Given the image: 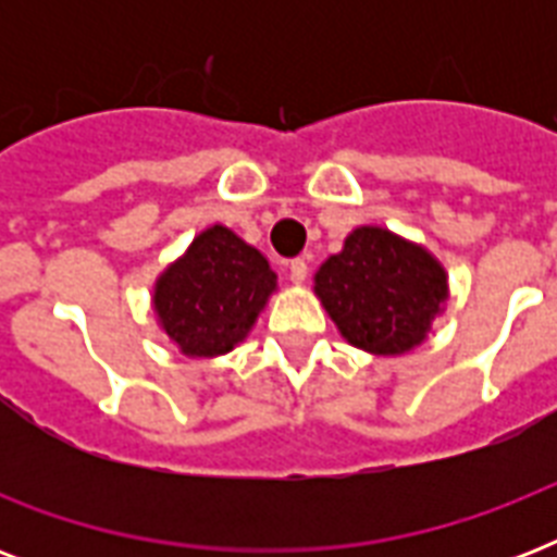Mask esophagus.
Returning <instances> with one entry per match:
<instances>
[{"instance_id": "esophagus-1", "label": "esophagus", "mask_w": 557, "mask_h": 557, "mask_svg": "<svg viewBox=\"0 0 557 557\" xmlns=\"http://www.w3.org/2000/svg\"><path fill=\"white\" fill-rule=\"evenodd\" d=\"M306 277H309V265H306V260L288 262V280H292V283H297V286H300Z\"/></svg>"}]
</instances>
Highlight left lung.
<instances>
[{
	"instance_id": "8db88e82",
	"label": "left lung",
	"mask_w": 557,
	"mask_h": 557,
	"mask_svg": "<svg viewBox=\"0 0 557 557\" xmlns=\"http://www.w3.org/2000/svg\"><path fill=\"white\" fill-rule=\"evenodd\" d=\"M314 295L347 344L396 358L428 341L450 286L445 265L424 245L361 225L314 271Z\"/></svg>"
}]
</instances>
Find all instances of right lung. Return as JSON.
Here are the masks:
<instances>
[{
    "label": "right lung",
    "mask_w": 557,
    "mask_h": 557,
    "mask_svg": "<svg viewBox=\"0 0 557 557\" xmlns=\"http://www.w3.org/2000/svg\"><path fill=\"white\" fill-rule=\"evenodd\" d=\"M277 292L265 253L231 227L210 225L152 283L159 330L185 358H219L251 335Z\"/></svg>",
    "instance_id": "right-lung-1"
}]
</instances>
